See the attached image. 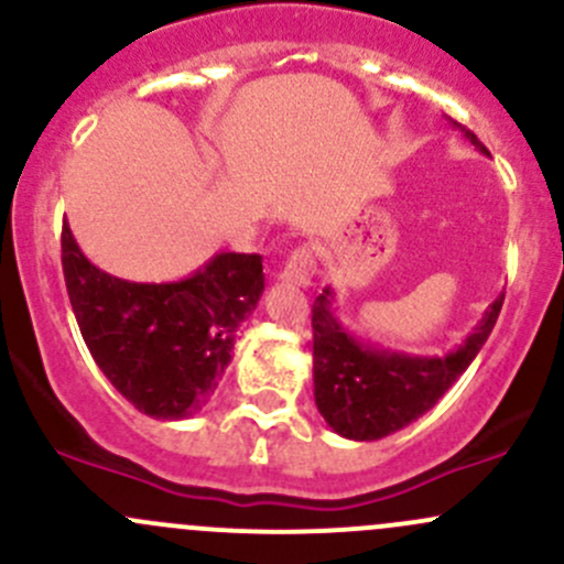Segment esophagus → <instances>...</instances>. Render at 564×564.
Returning a JSON list of instances; mask_svg holds the SVG:
<instances>
[{"label": "esophagus", "mask_w": 564, "mask_h": 564, "mask_svg": "<svg viewBox=\"0 0 564 564\" xmlns=\"http://www.w3.org/2000/svg\"><path fill=\"white\" fill-rule=\"evenodd\" d=\"M316 272V259L311 248H297L292 250V256L286 259L281 270V281L292 283V286H308L311 278Z\"/></svg>", "instance_id": "esophagus-1"}]
</instances>
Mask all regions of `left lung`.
<instances>
[{
	"instance_id": "1",
	"label": "left lung",
	"mask_w": 564,
	"mask_h": 564,
	"mask_svg": "<svg viewBox=\"0 0 564 564\" xmlns=\"http://www.w3.org/2000/svg\"><path fill=\"white\" fill-rule=\"evenodd\" d=\"M451 124L475 144V150L488 152L471 130L460 128L453 119ZM502 300L505 294H499L488 305L458 349L447 351L445 357H412L357 340L335 316V292L327 286L316 297L311 318L314 395L322 417L335 434L355 442L382 440L423 417L482 349L502 311Z\"/></svg>"
}]
</instances>
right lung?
<instances>
[{
  "label": "right lung",
  "mask_w": 564,
  "mask_h": 564,
  "mask_svg": "<svg viewBox=\"0 0 564 564\" xmlns=\"http://www.w3.org/2000/svg\"><path fill=\"white\" fill-rule=\"evenodd\" d=\"M62 272L89 355L139 412L182 420L204 406L264 292L259 253H215L174 283H133L95 267L62 226Z\"/></svg>",
  "instance_id": "add662e5"
}]
</instances>
